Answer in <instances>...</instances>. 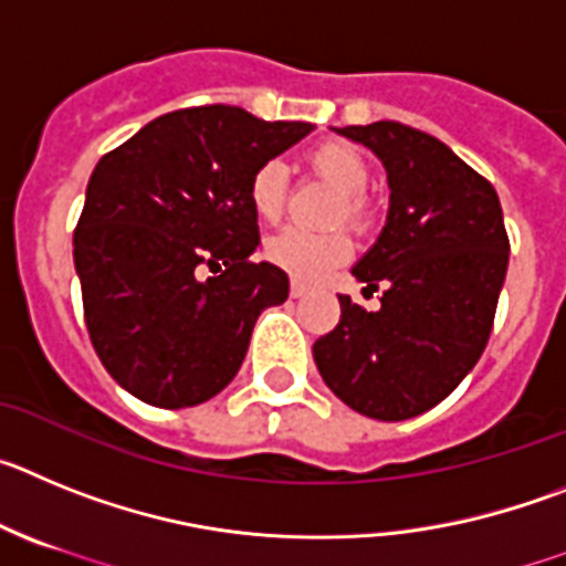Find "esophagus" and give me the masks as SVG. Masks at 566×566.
Segmentation results:
<instances>
[{
	"mask_svg": "<svg viewBox=\"0 0 566 566\" xmlns=\"http://www.w3.org/2000/svg\"><path fill=\"white\" fill-rule=\"evenodd\" d=\"M290 295H293V298H304V295H307V287H304L302 282H293L290 284Z\"/></svg>",
	"mask_w": 566,
	"mask_h": 566,
	"instance_id": "34e87169",
	"label": "esophagus"
}]
</instances>
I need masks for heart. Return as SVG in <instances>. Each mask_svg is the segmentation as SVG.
Returning <instances> with one entry per match:
<instances>
[{"label": "heart", "mask_w": 566, "mask_h": 566, "mask_svg": "<svg viewBox=\"0 0 566 566\" xmlns=\"http://www.w3.org/2000/svg\"><path fill=\"white\" fill-rule=\"evenodd\" d=\"M307 166L318 177L338 188L340 202L333 211V222H353L358 226L364 220V191L369 186V163L360 155V149L349 144H321L307 151ZM284 188H287V175L282 163L271 160L262 163L253 171L248 182V197L256 211L259 220L276 222L284 211ZM264 253L276 268L295 279V282H324L335 268L353 256V242L344 231L310 233L302 228H287L276 237L268 239Z\"/></svg>", "instance_id": "b5f03b06"}]
</instances>
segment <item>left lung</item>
I'll use <instances>...</instances> for the list:
<instances>
[{"mask_svg": "<svg viewBox=\"0 0 566 566\" xmlns=\"http://www.w3.org/2000/svg\"><path fill=\"white\" fill-rule=\"evenodd\" d=\"M384 163L389 213L355 262L380 310L338 295L340 321L313 344L321 378L384 422L434 409L476 366L505 284L511 242L491 182L442 140L395 120L333 129Z\"/></svg>", "mask_w": 566, "mask_h": 566, "instance_id": "1", "label": "left lung"}]
</instances>
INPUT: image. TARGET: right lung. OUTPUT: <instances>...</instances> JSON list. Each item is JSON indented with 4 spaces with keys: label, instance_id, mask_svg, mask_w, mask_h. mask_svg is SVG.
<instances>
[{
    "label": "right lung",
    "instance_id": "1",
    "mask_svg": "<svg viewBox=\"0 0 566 566\" xmlns=\"http://www.w3.org/2000/svg\"><path fill=\"white\" fill-rule=\"evenodd\" d=\"M313 129L195 106L98 160L73 237L75 273L95 353L137 400L186 409L220 395L259 315L287 302V273L251 262L248 182ZM206 266L213 277L201 276Z\"/></svg>",
    "mask_w": 566,
    "mask_h": 566
}]
</instances>
